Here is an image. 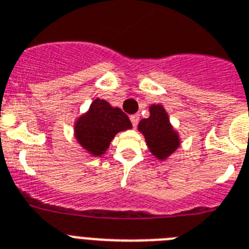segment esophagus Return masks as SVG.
I'll return each mask as SVG.
<instances>
[{
    "mask_svg": "<svg viewBox=\"0 0 249 249\" xmlns=\"http://www.w3.org/2000/svg\"><path fill=\"white\" fill-rule=\"evenodd\" d=\"M130 121H131V124H133V126H137L139 123V115L138 114H135V115H131L130 116Z\"/></svg>",
    "mask_w": 249,
    "mask_h": 249,
    "instance_id": "esophagus-1",
    "label": "esophagus"
}]
</instances>
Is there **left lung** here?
<instances>
[{"label":"left lung","instance_id":"left-lung-1","mask_svg":"<svg viewBox=\"0 0 249 249\" xmlns=\"http://www.w3.org/2000/svg\"><path fill=\"white\" fill-rule=\"evenodd\" d=\"M153 156L165 160L179 147V137L171 128L169 116L161 105L149 107V118L142 119L138 125Z\"/></svg>","mask_w":249,"mask_h":249}]
</instances>
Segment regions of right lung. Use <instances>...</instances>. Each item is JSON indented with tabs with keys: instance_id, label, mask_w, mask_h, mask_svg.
<instances>
[{
	"instance_id": "add662e5",
	"label": "right lung",
	"mask_w": 249,
	"mask_h": 249,
	"mask_svg": "<svg viewBox=\"0 0 249 249\" xmlns=\"http://www.w3.org/2000/svg\"><path fill=\"white\" fill-rule=\"evenodd\" d=\"M130 128V120L119 107L114 108L105 100L97 98L88 112L76 121L75 138L93 156H101L116 133Z\"/></svg>"
}]
</instances>
